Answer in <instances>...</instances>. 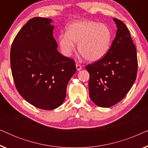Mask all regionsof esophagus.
<instances>
[{
    "instance_id": "esophagus-1",
    "label": "esophagus",
    "mask_w": 148,
    "mask_h": 148,
    "mask_svg": "<svg viewBox=\"0 0 148 148\" xmlns=\"http://www.w3.org/2000/svg\"><path fill=\"white\" fill-rule=\"evenodd\" d=\"M76 69H77V71H80V70H82V66H81L80 64H76Z\"/></svg>"
}]
</instances>
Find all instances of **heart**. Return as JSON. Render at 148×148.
I'll list each match as a JSON object with an SVG mask.
<instances>
[{
  "mask_svg": "<svg viewBox=\"0 0 148 148\" xmlns=\"http://www.w3.org/2000/svg\"><path fill=\"white\" fill-rule=\"evenodd\" d=\"M112 33L106 24L90 21H75L66 27V34L58 36V42L62 53L70 56L77 44L79 53L89 61H97L108 52Z\"/></svg>",
  "mask_w": 148,
  "mask_h": 148,
  "instance_id": "b5f03b06",
  "label": "heart"
}]
</instances>
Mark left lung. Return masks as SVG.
<instances>
[{
  "instance_id": "8db88e82",
  "label": "left lung",
  "mask_w": 148,
  "mask_h": 148,
  "mask_svg": "<svg viewBox=\"0 0 148 148\" xmlns=\"http://www.w3.org/2000/svg\"><path fill=\"white\" fill-rule=\"evenodd\" d=\"M117 30L114 40L102 59L86 67L90 73V98L97 106L108 108L122 100L137 77L136 48L128 28L113 18Z\"/></svg>"
}]
</instances>
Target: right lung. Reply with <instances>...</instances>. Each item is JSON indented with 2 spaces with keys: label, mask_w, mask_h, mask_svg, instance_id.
Listing matches in <instances>:
<instances>
[{
  "label": "right lung",
  "mask_w": 148,
  "mask_h": 148,
  "mask_svg": "<svg viewBox=\"0 0 148 148\" xmlns=\"http://www.w3.org/2000/svg\"><path fill=\"white\" fill-rule=\"evenodd\" d=\"M52 22L44 17L29 20L14 39L10 55L18 92L44 110H53L63 103L66 86L76 72L74 60L57 50Z\"/></svg>",
  "instance_id": "obj_1"
}]
</instances>
